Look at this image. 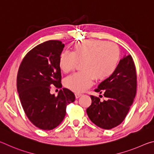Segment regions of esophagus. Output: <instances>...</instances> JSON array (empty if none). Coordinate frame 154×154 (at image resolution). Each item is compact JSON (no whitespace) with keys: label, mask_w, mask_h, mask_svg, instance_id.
I'll return each instance as SVG.
<instances>
[{"label":"esophagus","mask_w":154,"mask_h":154,"mask_svg":"<svg viewBox=\"0 0 154 154\" xmlns=\"http://www.w3.org/2000/svg\"><path fill=\"white\" fill-rule=\"evenodd\" d=\"M82 96V94H79V93H76L75 94V98H79V97H81V96Z\"/></svg>","instance_id":"1"}]
</instances>
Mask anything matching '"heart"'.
<instances>
[{"mask_svg": "<svg viewBox=\"0 0 154 154\" xmlns=\"http://www.w3.org/2000/svg\"><path fill=\"white\" fill-rule=\"evenodd\" d=\"M120 59V50L113 43L88 39L75 43L72 51H64L60 55L59 66L65 73L72 71L77 62L80 72L67 77L64 85L72 92L81 93L92 85L94 79L104 81L113 75Z\"/></svg>", "mask_w": 154, "mask_h": 154, "instance_id": "b5f03b06", "label": "heart"}]
</instances>
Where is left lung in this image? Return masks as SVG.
I'll use <instances>...</instances> for the list:
<instances>
[{
  "label": "left lung",
  "mask_w": 154,
  "mask_h": 154,
  "mask_svg": "<svg viewBox=\"0 0 154 154\" xmlns=\"http://www.w3.org/2000/svg\"><path fill=\"white\" fill-rule=\"evenodd\" d=\"M95 92L103 93L106 100L102 102L90 96L92 105L86 110L90 120L106 130L118 126L127 116L137 92V72L132 56H124L114 73L101 82Z\"/></svg>",
  "instance_id": "obj_1"
}]
</instances>
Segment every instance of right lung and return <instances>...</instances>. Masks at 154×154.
I'll return each mask as SVG.
<instances>
[{"label":"right lung","mask_w":154,"mask_h":154,"mask_svg":"<svg viewBox=\"0 0 154 154\" xmlns=\"http://www.w3.org/2000/svg\"><path fill=\"white\" fill-rule=\"evenodd\" d=\"M64 44L50 40L28 52L21 62L17 76V90L23 109L38 128L50 130L63 120L66 106L74 102L73 92L62 88L55 96L51 86L62 88L59 58Z\"/></svg>","instance_id":"obj_1"}]
</instances>
